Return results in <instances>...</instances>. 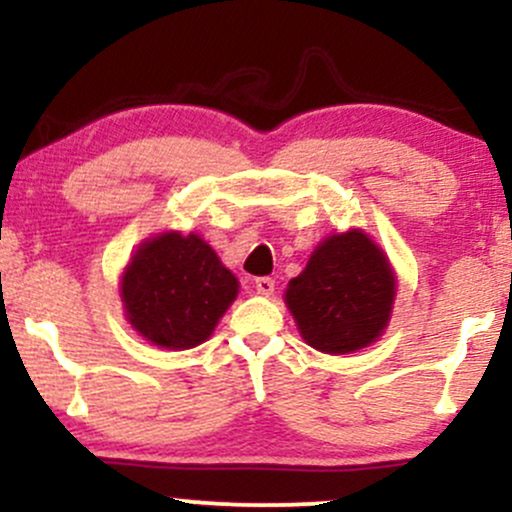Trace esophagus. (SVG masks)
<instances>
[{
  "instance_id": "obj_1",
  "label": "esophagus",
  "mask_w": 512,
  "mask_h": 512,
  "mask_svg": "<svg viewBox=\"0 0 512 512\" xmlns=\"http://www.w3.org/2000/svg\"><path fill=\"white\" fill-rule=\"evenodd\" d=\"M255 289L260 296H272L274 293V279L272 276H260V279H255Z\"/></svg>"
}]
</instances>
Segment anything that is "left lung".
Listing matches in <instances>:
<instances>
[{"label":"left lung","instance_id":"left-lung-1","mask_svg":"<svg viewBox=\"0 0 512 512\" xmlns=\"http://www.w3.org/2000/svg\"><path fill=\"white\" fill-rule=\"evenodd\" d=\"M397 298L390 257L361 228L332 233L284 293L303 342L322 354H356L387 330Z\"/></svg>","mask_w":512,"mask_h":512}]
</instances>
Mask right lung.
Segmentation results:
<instances>
[{
    "mask_svg": "<svg viewBox=\"0 0 512 512\" xmlns=\"http://www.w3.org/2000/svg\"><path fill=\"white\" fill-rule=\"evenodd\" d=\"M238 291L236 274L199 233L146 238L120 276L125 320L139 337L168 351L207 342Z\"/></svg>",
    "mask_w": 512,
    "mask_h": 512,
    "instance_id": "add662e5",
    "label": "right lung"
}]
</instances>
